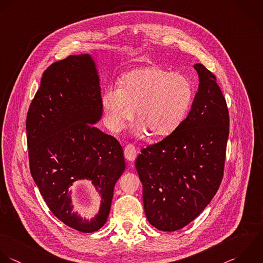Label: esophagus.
Instances as JSON below:
<instances>
[{"instance_id":"obj_1","label":"esophagus","mask_w":263,"mask_h":263,"mask_svg":"<svg viewBox=\"0 0 263 263\" xmlns=\"http://www.w3.org/2000/svg\"><path fill=\"white\" fill-rule=\"evenodd\" d=\"M137 153H138V151H137V148H136L133 144H128V145H126L125 148H124L125 158H126L128 161H130V162H133V161L136 159Z\"/></svg>"}]
</instances>
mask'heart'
<instances>
[{
	"label": "heart",
	"mask_w": 263,
	"mask_h": 263,
	"mask_svg": "<svg viewBox=\"0 0 263 263\" xmlns=\"http://www.w3.org/2000/svg\"><path fill=\"white\" fill-rule=\"evenodd\" d=\"M193 85L180 72L148 65L125 73L120 88L109 87L102 94V108L108 127L121 130L135 115L141 129L165 137L182 122L192 102Z\"/></svg>",
	"instance_id": "obj_1"
}]
</instances>
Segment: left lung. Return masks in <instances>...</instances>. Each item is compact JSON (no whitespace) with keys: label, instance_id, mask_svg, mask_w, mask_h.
Returning <instances> with one entry per match:
<instances>
[{"label":"left lung","instance_id":"1","mask_svg":"<svg viewBox=\"0 0 263 263\" xmlns=\"http://www.w3.org/2000/svg\"><path fill=\"white\" fill-rule=\"evenodd\" d=\"M194 67L200 84L187 117L163 140L141 149L135 163L146 218L163 232L197 218L223 177L229 108L216 77L201 63Z\"/></svg>","mask_w":263,"mask_h":263}]
</instances>
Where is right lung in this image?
Listing matches in <instances>:
<instances>
[{
  "label": "right lung",
  "mask_w": 263,
  "mask_h": 263,
  "mask_svg": "<svg viewBox=\"0 0 263 263\" xmlns=\"http://www.w3.org/2000/svg\"><path fill=\"white\" fill-rule=\"evenodd\" d=\"M101 99L92 57L70 55L44 71L26 117L31 176L51 212L82 233L104 226L115 184L125 170L119 141L93 125L102 115ZM79 180L90 181L102 198L91 221L72 211L70 189Z\"/></svg>",
  "instance_id": "1"
}]
</instances>
